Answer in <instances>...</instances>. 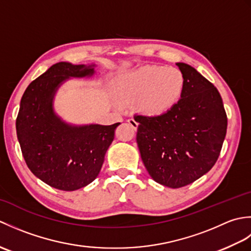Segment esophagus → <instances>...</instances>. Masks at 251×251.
Here are the masks:
<instances>
[{
    "instance_id": "esophagus-1",
    "label": "esophagus",
    "mask_w": 251,
    "mask_h": 251,
    "mask_svg": "<svg viewBox=\"0 0 251 251\" xmlns=\"http://www.w3.org/2000/svg\"><path fill=\"white\" fill-rule=\"evenodd\" d=\"M127 122H128V124H129L134 129H137L138 125H139V124H138V122H137L135 119H129Z\"/></svg>"
}]
</instances>
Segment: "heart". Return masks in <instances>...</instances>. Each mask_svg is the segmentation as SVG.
I'll return each instance as SVG.
<instances>
[{
    "instance_id": "heart-1",
    "label": "heart",
    "mask_w": 251,
    "mask_h": 251,
    "mask_svg": "<svg viewBox=\"0 0 251 251\" xmlns=\"http://www.w3.org/2000/svg\"><path fill=\"white\" fill-rule=\"evenodd\" d=\"M184 88L185 77L178 68L146 66L117 78L114 93L123 103L139 102L143 114L159 116L178 103Z\"/></svg>"
}]
</instances>
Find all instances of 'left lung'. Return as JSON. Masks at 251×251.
I'll list each match as a JSON object with an SVG mask.
<instances>
[{"label":"left lung","instance_id":"left-lung-1","mask_svg":"<svg viewBox=\"0 0 251 251\" xmlns=\"http://www.w3.org/2000/svg\"><path fill=\"white\" fill-rule=\"evenodd\" d=\"M185 77L182 97L167 113L138 115L137 143L154 181L182 188L214 167L220 155L227 117L218 89L193 67L178 62Z\"/></svg>","mask_w":251,"mask_h":251}]
</instances>
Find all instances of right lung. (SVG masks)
Returning a JSON list of instances; mask_svg holds the SVG:
<instances>
[{
    "mask_svg": "<svg viewBox=\"0 0 251 251\" xmlns=\"http://www.w3.org/2000/svg\"><path fill=\"white\" fill-rule=\"evenodd\" d=\"M94 67L58 62L30 83L20 101L16 129L26 166L61 191L81 189L97 178L121 124L71 126L52 111L59 85L70 77L93 75Z\"/></svg>",
    "mask_w": 251,
    "mask_h": 251,
    "instance_id": "right-lung-1",
    "label": "right lung"
}]
</instances>
